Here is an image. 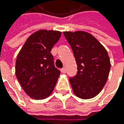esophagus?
Masks as SVG:
<instances>
[{
	"mask_svg": "<svg viewBox=\"0 0 124 124\" xmlns=\"http://www.w3.org/2000/svg\"><path fill=\"white\" fill-rule=\"evenodd\" d=\"M61 72H62V73H63V74H65V73H66V69H65V68H62V69H61Z\"/></svg>",
	"mask_w": 124,
	"mask_h": 124,
	"instance_id": "esophagus-1",
	"label": "esophagus"
}]
</instances>
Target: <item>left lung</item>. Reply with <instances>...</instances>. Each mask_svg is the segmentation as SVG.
Returning a JSON list of instances; mask_svg holds the SVG:
<instances>
[{
    "mask_svg": "<svg viewBox=\"0 0 124 124\" xmlns=\"http://www.w3.org/2000/svg\"><path fill=\"white\" fill-rule=\"evenodd\" d=\"M77 64V74L69 81L74 94L81 99L96 97L103 88L111 68L105 47L85 31L63 32Z\"/></svg>",
    "mask_w": 124,
    "mask_h": 124,
    "instance_id": "1",
    "label": "left lung"
}]
</instances>
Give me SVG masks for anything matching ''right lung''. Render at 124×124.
Here are the masks:
<instances>
[{
    "label": "right lung",
    "mask_w": 124,
    "mask_h": 124,
    "mask_svg": "<svg viewBox=\"0 0 124 124\" xmlns=\"http://www.w3.org/2000/svg\"><path fill=\"white\" fill-rule=\"evenodd\" d=\"M62 32L39 30L31 34L17 56L16 75L25 93L32 99L49 97L56 84L60 71L54 65L51 49Z\"/></svg>",
    "instance_id": "add662e5"
}]
</instances>
